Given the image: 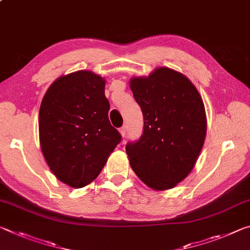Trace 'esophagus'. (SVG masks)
Wrapping results in <instances>:
<instances>
[{
	"instance_id": "34e87169",
	"label": "esophagus",
	"mask_w": 250,
	"mask_h": 250,
	"mask_svg": "<svg viewBox=\"0 0 250 250\" xmlns=\"http://www.w3.org/2000/svg\"><path fill=\"white\" fill-rule=\"evenodd\" d=\"M119 132H120V134H121V137L125 138V133H126V125L121 126L120 130H119Z\"/></svg>"
}]
</instances>
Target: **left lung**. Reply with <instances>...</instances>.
Returning <instances> with one entry per match:
<instances>
[{"mask_svg": "<svg viewBox=\"0 0 250 250\" xmlns=\"http://www.w3.org/2000/svg\"><path fill=\"white\" fill-rule=\"evenodd\" d=\"M130 88L145 119L141 138L125 146L130 166L152 189L173 188L192 172L204 145L202 97L185 75L167 67L132 77Z\"/></svg>", "mask_w": 250, "mask_h": 250, "instance_id": "obj_1", "label": "left lung"}]
</instances>
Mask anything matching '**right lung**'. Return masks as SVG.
<instances>
[{
  "mask_svg": "<svg viewBox=\"0 0 250 250\" xmlns=\"http://www.w3.org/2000/svg\"><path fill=\"white\" fill-rule=\"evenodd\" d=\"M105 79L90 70L61 76L42 100L40 145L50 171L80 188L97 179L121 135L109 121Z\"/></svg>",
  "mask_w": 250,
  "mask_h": 250,
  "instance_id": "add662e5",
  "label": "right lung"
}]
</instances>
